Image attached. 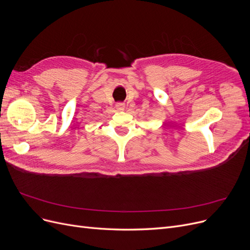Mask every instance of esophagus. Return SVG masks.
Masks as SVG:
<instances>
[{"mask_svg": "<svg viewBox=\"0 0 250 250\" xmlns=\"http://www.w3.org/2000/svg\"><path fill=\"white\" fill-rule=\"evenodd\" d=\"M124 107H125V105H124V103H122V102H119V103L116 104V108H117L118 110H124Z\"/></svg>", "mask_w": 250, "mask_h": 250, "instance_id": "1", "label": "esophagus"}]
</instances>
